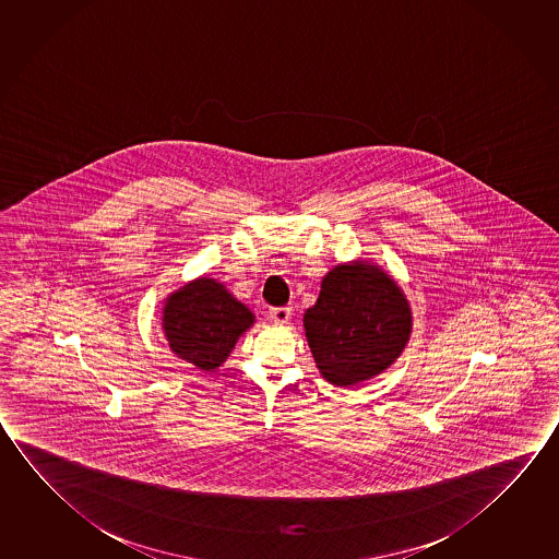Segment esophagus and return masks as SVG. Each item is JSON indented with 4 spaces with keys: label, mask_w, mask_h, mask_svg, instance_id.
<instances>
[{
    "label": "esophagus",
    "mask_w": 559,
    "mask_h": 559,
    "mask_svg": "<svg viewBox=\"0 0 559 559\" xmlns=\"http://www.w3.org/2000/svg\"><path fill=\"white\" fill-rule=\"evenodd\" d=\"M290 308H271L269 318L273 319L275 323H288L290 321Z\"/></svg>",
    "instance_id": "1"
}]
</instances>
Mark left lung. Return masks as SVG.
<instances>
[{"label": "left lung", "instance_id": "obj_1", "mask_svg": "<svg viewBox=\"0 0 559 559\" xmlns=\"http://www.w3.org/2000/svg\"><path fill=\"white\" fill-rule=\"evenodd\" d=\"M304 329L321 376L333 385H358L401 356L413 331L403 288L370 261L336 265L321 281Z\"/></svg>", "mask_w": 559, "mask_h": 559}]
</instances>
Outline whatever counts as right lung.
<instances>
[{
    "instance_id": "add662e5",
    "label": "right lung",
    "mask_w": 559,
    "mask_h": 559,
    "mask_svg": "<svg viewBox=\"0 0 559 559\" xmlns=\"http://www.w3.org/2000/svg\"><path fill=\"white\" fill-rule=\"evenodd\" d=\"M253 321V313L209 276H199L164 301L166 341L178 358L199 370L221 368Z\"/></svg>"
}]
</instances>
